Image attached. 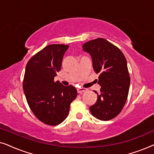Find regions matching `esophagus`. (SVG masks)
<instances>
[{
    "label": "esophagus",
    "instance_id": "1",
    "mask_svg": "<svg viewBox=\"0 0 154 154\" xmlns=\"http://www.w3.org/2000/svg\"><path fill=\"white\" fill-rule=\"evenodd\" d=\"M85 91H86V89H85V88H78V89H77V92H78V93H79V94H82V93H83V92H85Z\"/></svg>",
    "mask_w": 154,
    "mask_h": 154
}]
</instances>
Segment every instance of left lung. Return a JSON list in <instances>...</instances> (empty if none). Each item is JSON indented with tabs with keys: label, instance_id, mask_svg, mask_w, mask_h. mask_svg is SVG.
<instances>
[{
	"label": "left lung",
	"instance_id": "8db88e82",
	"mask_svg": "<svg viewBox=\"0 0 154 154\" xmlns=\"http://www.w3.org/2000/svg\"><path fill=\"white\" fill-rule=\"evenodd\" d=\"M83 48L90 54L94 70L100 73L101 93L90 107V112L101 121H109L121 113L128 98L130 78L125 57L119 48L102 38L84 43Z\"/></svg>",
	"mask_w": 154,
	"mask_h": 154
}]
</instances>
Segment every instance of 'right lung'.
Here are the masks:
<instances>
[{"label":"right lung","mask_w":154,"mask_h":154,"mask_svg":"<svg viewBox=\"0 0 154 154\" xmlns=\"http://www.w3.org/2000/svg\"><path fill=\"white\" fill-rule=\"evenodd\" d=\"M68 48L63 44L46 46L34 54L26 66L23 90L27 103L35 117L46 125L62 123L77 96L73 85L64 86L54 81Z\"/></svg>","instance_id":"add662e5"}]
</instances>
